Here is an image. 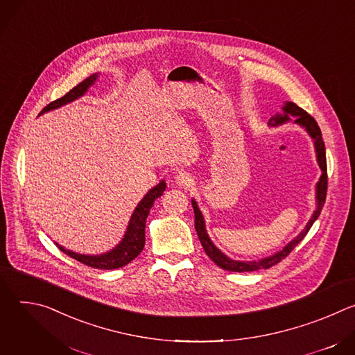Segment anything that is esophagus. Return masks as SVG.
Listing matches in <instances>:
<instances>
[{
  "label": "esophagus",
  "instance_id": "obj_1",
  "mask_svg": "<svg viewBox=\"0 0 355 355\" xmlns=\"http://www.w3.org/2000/svg\"><path fill=\"white\" fill-rule=\"evenodd\" d=\"M175 182L180 185V187H184V188H188L192 185V178L188 173L185 171H180L177 175H175Z\"/></svg>",
  "mask_w": 355,
  "mask_h": 355
}]
</instances>
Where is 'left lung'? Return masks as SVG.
Here are the masks:
<instances>
[{"label": "left lung", "instance_id": "obj_1", "mask_svg": "<svg viewBox=\"0 0 355 355\" xmlns=\"http://www.w3.org/2000/svg\"><path fill=\"white\" fill-rule=\"evenodd\" d=\"M291 116L295 118V123L305 128V130L309 133V136L313 139L315 143V150H316V159H318V164L322 170V175L316 184V211L313 212L311 220L308 222V225L305 226L299 236H296L292 241H289L282 250H279L275 254L261 259L259 261H236L229 259L226 254L212 243V240L209 239L208 233H207V227H205V220L204 216H202V212L198 208L196 200L192 199V208H193V214H195V230L198 233L199 241L204 247L205 252L208 254V257L220 268L226 270V271H232V272H248V271H257V270H267L275 264H278L279 261H282L289 252L303 240L309 232V229L312 227V225L315 223V220L319 218L322 208L324 205L326 200V193H327V164H326V147H324V141L322 139V132L320 128L318 125V122L313 119V116H311L306 111H303L302 108H299L296 104L293 103H285L282 107V114H277L275 116H272L268 122L270 126H278L282 125L288 121H291Z\"/></svg>", "mask_w": 355, "mask_h": 355}]
</instances>
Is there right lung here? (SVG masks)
Listing matches in <instances>:
<instances>
[{
    "instance_id": "add662e5",
    "label": "right lung",
    "mask_w": 355,
    "mask_h": 355,
    "mask_svg": "<svg viewBox=\"0 0 355 355\" xmlns=\"http://www.w3.org/2000/svg\"><path fill=\"white\" fill-rule=\"evenodd\" d=\"M96 77H98V74L89 76L83 83H80L73 89H70L64 96L53 101V103H50L47 107H44L39 115H42L47 111L60 108V107L71 103V101L83 96L87 92V89L95 83ZM164 191H166V182L162 181L144 195V198L139 202L136 209L133 211V214L130 216V220H129V225H128V229L125 232L122 241L115 248L105 252V254L85 256V254H80V252L66 250L63 245H60L58 243H56V245L64 252V254L70 256L71 259H74L88 267H92V268L115 270V268H121V267L129 264L132 260H135L140 254L143 247H144L146 219L148 216L151 207H153V204H155V200L157 198H160Z\"/></svg>"
}]
</instances>
